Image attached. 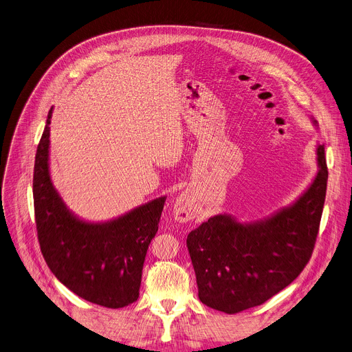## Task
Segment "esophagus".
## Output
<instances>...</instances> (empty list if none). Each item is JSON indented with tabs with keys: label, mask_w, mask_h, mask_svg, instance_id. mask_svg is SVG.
Returning a JSON list of instances; mask_svg holds the SVG:
<instances>
[{
	"label": "esophagus",
	"mask_w": 352,
	"mask_h": 352,
	"mask_svg": "<svg viewBox=\"0 0 352 352\" xmlns=\"http://www.w3.org/2000/svg\"><path fill=\"white\" fill-rule=\"evenodd\" d=\"M197 214V204H195V195L189 190L182 192L175 204H174V217L179 223H186L190 219H194Z\"/></svg>",
	"instance_id": "esophagus-1"
}]
</instances>
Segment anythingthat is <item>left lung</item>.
I'll use <instances>...</instances> for the list:
<instances>
[{
    "mask_svg": "<svg viewBox=\"0 0 352 352\" xmlns=\"http://www.w3.org/2000/svg\"><path fill=\"white\" fill-rule=\"evenodd\" d=\"M316 154L317 174L292 204L251 221L219 213L188 234L204 305L228 314L243 311L267 302L303 271L320 226L329 178L324 147L318 144Z\"/></svg>",
    "mask_w": 352,
    "mask_h": 352,
    "instance_id": "left-lung-1",
    "label": "left lung"
}]
</instances>
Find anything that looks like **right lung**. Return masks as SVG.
<instances>
[{"instance_id":"obj_1","label":"right lung","mask_w":352,"mask_h":352,"mask_svg":"<svg viewBox=\"0 0 352 352\" xmlns=\"http://www.w3.org/2000/svg\"><path fill=\"white\" fill-rule=\"evenodd\" d=\"M50 108L38 146L34 202L38 239L54 276L91 303L119 309L138 300L147 248L158 230L167 197L107 221L73 213L50 177Z\"/></svg>"}]
</instances>
